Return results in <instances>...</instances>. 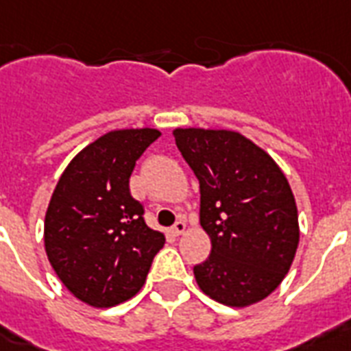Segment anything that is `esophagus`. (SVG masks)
<instances>
[{"label": "esophagus", "mask_w": 351, "mask_h": 351, "mask_svg": "<svg viewBox=\"0 0 351 351\" xmlns=\"http://www.w3.org/2000/svg\"><path fill=\"white\" fill-rule=\"evenodd\" d=\"M184 230H186V223H184L183 219H179V221H176V223H173L172 232L176 236H181L184 232Z\"/></svg>", "instance_id": "34e87169"}]
</instances>
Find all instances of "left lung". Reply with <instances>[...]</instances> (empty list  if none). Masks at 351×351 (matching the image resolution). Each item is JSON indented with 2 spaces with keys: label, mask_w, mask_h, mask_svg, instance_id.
<instances>
[{
  "label": "left lung",
  "mask_w": 351,
  "mask_h": 351,
  "mask_svg": "<svg viewBox=\"0 0 351 351\" xmlns=\"http://www.w3.org/2000/svg\"><path fill=\"white\" fill-rule=\"evenodd\" d=\"M173 137L199 181V223L213 243L194 267L197 286L232 308L260 302L284 280L300 238L286 176L238 132L178 128Z\"/></svg>",
  "instance_id": "8db88e82"
}]
</instances>
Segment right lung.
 Returning <instances> with one entry per match:
<instances>
[{"label":"right lung","instance_id":"right-lung-1","mask_svg":"<svg viewBox=\"0 0 351 351\" xmlns=\"http://www.w3.org/2000/svg\"><path fill=\"white\" fill-rule=\"evenodd\" d=\"M159 130H115L73 157L54 189L43 225L45 252L69 291L93 308H111L143 287L165 234L145 223L130 194L135 161Z\"/></svg>","mask_w":351,"mask_h":351}]
</instances>
